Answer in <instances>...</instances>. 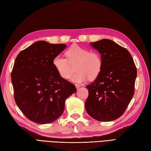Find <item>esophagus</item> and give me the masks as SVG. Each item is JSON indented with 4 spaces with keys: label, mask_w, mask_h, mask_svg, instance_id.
Segmentation results:
<instances>
[{
    "label": "esophagus",
    "mask_w": 151,
    "mask_h": 151,
    "mask_svg": "<svg viewBox=\"0 0 151 151\" xmlns=\"http://www.w3.org/2000/svg\"><path fill=\"white\" fill-rule=\"evenodd\" d=\"M75 86H76V88L77 89H78V88H79V87H80V84H75Z\"/></svg>",
    "instance_id": "esophagus-1"
}]
</instances>
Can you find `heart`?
I'll list each match as a JSON object with an SVG mask.
<instances>
[{
    "label": "heart",
    "instance_id": "b5f03b06",
    "mask_svg": "<svg viewBox=\"0 0 151 151\" xmlns=\"http://www.w3.org/2000/svg\"><path fill=\"white\" fill-rule=\"evenodd\" d=\"M66 59L60 56L52 59V65L62 78L68 79L71 75V65L76 64V73L71 80L76 83L86 82L87 79L97 78L103 66L102 58L98 52L90 51L89 49L73 44L65 51Z\"/></svg>",
    "mask_w": 151,
    "mask_h": 151
}]
</instances>
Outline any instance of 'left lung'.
Returning a JSON list of instances; mask_svg holds the SVG:
<instances>
[{"label": "left lung", "mask_w": 151, "mask_h": 151, "mask_svg": "<svg viewBox=\"0 0 151 151\" xmlns=\"http://www.w3.org/2000/svg\"><path fill=\"white\" fill-rule=\"evenodd\" d=\"M90 44L99 51L103 66L96 80L86 86V109L98 121H113L124 114L132 99L137 70L130 52L113 40Z\"/></svg>", "instance_id": "obj_1"}]
</instances>
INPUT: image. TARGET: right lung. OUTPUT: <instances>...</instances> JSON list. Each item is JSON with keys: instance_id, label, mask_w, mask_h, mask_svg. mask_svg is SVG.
I'll list each match as a JSON object with an SVG mask.
<instances>
[{"instance_id": "add662e5", "label": "right lung", "mask_w": 151, "mask_h": 151, "mask_svg": "<svg viewBox=\"0 0 151 151\" xmlns=\"http://www.w3.org/2000/svg\"><path fill=\"white\" fill-rule=\"evenodd\" d=\"M65 47V44L37 41L15 59L11 75L15 101L35 123L55 121L64 111L65 100L76 91L75 85L62 78L52 65V59Z\"/></svg>"}]
</instances>
